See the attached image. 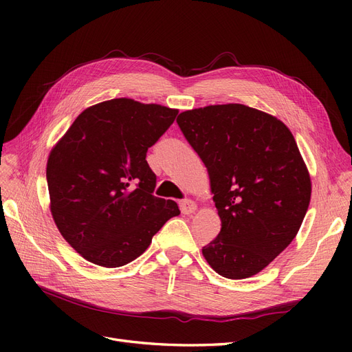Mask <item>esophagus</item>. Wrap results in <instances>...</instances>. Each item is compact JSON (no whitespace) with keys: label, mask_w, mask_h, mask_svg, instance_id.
Segmentation results:
<instances>
[{"label":"esophagus","mask_w":352,"mask_h":352,"mask_svg":"<svg viewBox=\"0 0 352 352\" xmlns=\"http://www.w3.org/2000/svg\"><path fill=\"white\" fill-rule=\"evenodd\" d=\"M179 207L180 211L184 212V214H192V212L197 211V204L192 199H184L179 202Z\"/></svg>","instance_id":"34e87169"}]
</instances>
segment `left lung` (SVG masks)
<instances>
[{"mask_svg":"<svg viewBox=\"0 0 352 352\" xmlns=\"http://www.w3.org/2000/svg\"><path fill=\"white\" fill-rule=\"evenodd\" d=\"M176 122L208 170L221 220L202 255L223 278H251L294 241L310 206L295 138L278 117L243 104L188 110Z\"/></svg>","mask_w":352,"mask_h":352,"instance_id":"left-lung-1","label":"left lung"}]
</instances>
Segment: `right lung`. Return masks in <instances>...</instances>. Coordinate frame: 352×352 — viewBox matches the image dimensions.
<instances>
[{"instance_id": "add662e5", "label": "right lung", "mask_w": 352, "mask_h": 352, "mask_svg": "<svg viewBox=\"0 0 352 352\" xmlns=\"http://www.w3.org/2000/svg\"><path fill=\"white\" fill-rule=\"evenodd\" d=\"M179 110L114 98L83 110L47 163L50 210L57 229L85 260L120 267L140 257L180 211L154 197L146 151Z\"/></svg>"}]
</instances>
